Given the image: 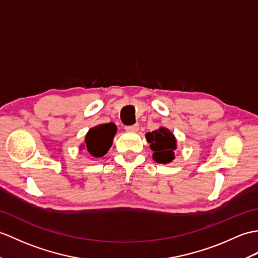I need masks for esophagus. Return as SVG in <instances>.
I'll return each mask as SVG.
<instances>
[{
    "label": "esophagus",
    "mask_w": 258,
    "mask_h": 258,
    "mask_svg": "<svg viewBox=\"0 0 258 258\" xmlns=\"http://www.w3.org/2000/svg\"><path fill=\"white\" fill-rule=\"evenodd\" d=\"M139 128H140L139 123H135L133 125H127V126H125V130L131 131V132H136V131H139Z\"/></svg>",
    "instance_id": "34e87169"
}]
</instances>
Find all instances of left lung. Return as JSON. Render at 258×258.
<instances>
[{"mask_svg":"<svg viewBox=\"0 0 258 258\" xmlns=\"http://www.w3.org/2000/svg\"><path fill=\"white\" fill-rule=\"evenodd\" d=\"M146 140L154 151L153 158L159 164H168L175 158L173 151L177 148L176 139L170 131L160 127L146 134Z\"/></svg>","mask_w":258,"mask_h":258,"instance_id":"obj_1","label":"left lung"}]
</instances>
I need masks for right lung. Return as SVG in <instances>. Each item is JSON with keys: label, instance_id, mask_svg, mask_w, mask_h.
Returning <instances> with one entry per match:
<instances>
[{"label": "right lung", "instance_id": "add662e5", "mask_svg": "<svg viewBox=\"0 0 258 258\" xmlns=\"http://www.w3.org/2000/svg\"><path fill=\"white\" fill-rule=\"evenodd\" d=\"M115 133L116 126L113 123L102 124L90 130L85 140L88 152L97 158L104 156L112 145Z\"/></svg>", "mask_w": 258, "mask_h": 258}]
</instances>
